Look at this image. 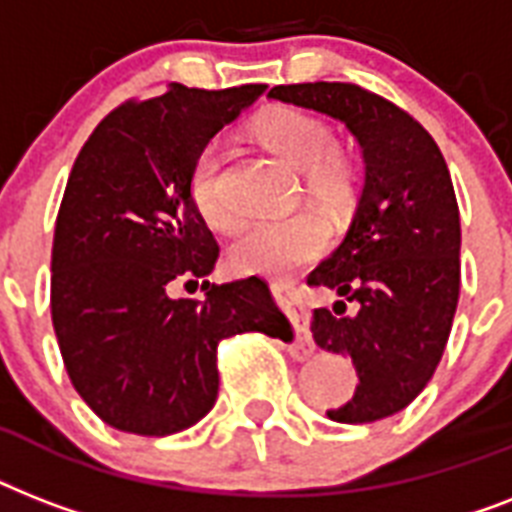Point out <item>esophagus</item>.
I'll return each instance as SVG.
<instances>
[{"mask_svg":"<svg viewBox=\"0 0 512 512\" xmlns=\"http://www.w3.org/2000/svg\"><path fill=\"white\" fill-rule=\"evenodd\" d=\"M271 289L281 297L292 295V289L284 287V284H271ZM297 348L303 350V356L313 353V337H311V332H308V324H305L303 316H297Z\"/></svg>","mask_w":512,"mask_h":512,"instance_id":"esophagus-1","label":"esophagus"}]
</instances>
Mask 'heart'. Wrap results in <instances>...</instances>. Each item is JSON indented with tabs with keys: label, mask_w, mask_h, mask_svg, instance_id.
I'll list each match as a JSON object with an SVG mask.
<instances>
[{
	"label": "heart",
	"mask_w": 512,
	"mask_h": 512,
	"mask_svg": "<svg viewBox=\"0 0 512 512\" xmlns=\"http://www.w3.org/2000/svg\"><path fill=\"white\" fill-rule=\"evenodd\" d=\"M255 135L271 154L300 172L305 193L321 207L342 209L353 199L356 172L335 146L329 124L303 108L279 106L255 122ZM191 196L199 215L215 231H231L236 215L220 199V154L204 148L193 164ZM327 244V228L319 217L292 215L244 225L228 247V265L236 273L279 276L308 263Z\"/></svg>",
	"instance_id": "1"
}]
</instances>
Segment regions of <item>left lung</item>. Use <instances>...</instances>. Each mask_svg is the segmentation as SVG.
<instances>
[{"label": "left lung", "instance_id": "left-lung-1", "mask_svg": "<svg viewBox=\"0 0 512 512\" xmlns=\"http://www.w3.org/2000/svg\"><path fill=\"white\" fill-rule=\"evenodd\" d=\"M268 98L342 122L364 156L353 223L308 279L342 300L313 311L311 332L319 348L348 356L358 372L353 398L329 409V420H382L420 396L452 332L460 209L449 167L417 119L356 84H281ZM345 299L359 303L358 314L341 316Z\"/></svg>", "mask_w": 512, "mask_h": 512}]
</instances>
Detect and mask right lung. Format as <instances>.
I'll return each mask as SVG.
<instances>
[{"label": "right lung", "instance_id": "right-lung-1", "mask_svg": "<svg viewBox=\"0 0 512 512\" xmlns=\"http://www.w3.org/2000/svg\"><path fill=\"white\" fill-rule=\"evenodd\" d=\"M263 92L265 84H170L159 98L111 111L76 156L52 241V327L76 393L111 428H191L215 406L220 340H292L255 276L204 281V300L170 295L172 281L209 276L220 252L193 204V164Z\"/></svg>", "mask_w": 512, "mask_h": 512}]
</instances>
